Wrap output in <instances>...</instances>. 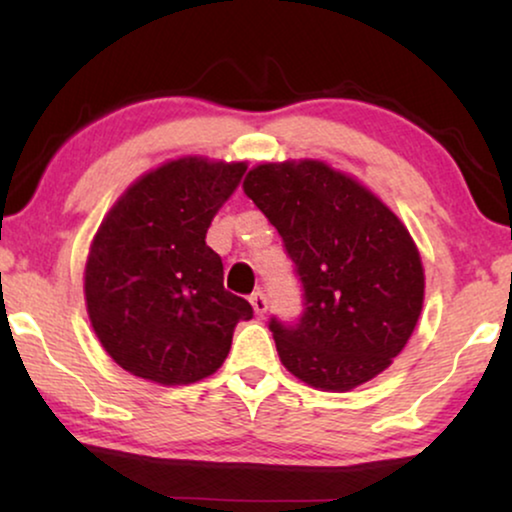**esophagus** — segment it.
<instances>
[{"label": "esophagus", "instance_id": "34e87169", "mask_svg": "<svg viewBox=\"0 0 512 512\" xmlns=\"http://www.w3.org/2000/svg\"><path fill=\"white\" fill-rule=\"evenodd\" d=\"M249 303H251V307H254V312L258 314V317H263V314L268 312V298H265V293H263V291L251 293Z\"/></svg>", "mask_w": 512, "mask_h": 512}]
</instances>
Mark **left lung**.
<instances>
[{"instance_id": "left-lung-1", "label": "left lung", "mask_w": 512, "mask_h": 512, "mask_svg": "<svg viewBox=\"0 0 512 512\" xmlns=\"http://www.w3.org/2000/svg\"><path fill=\"white\" fill-rule=\"evenodd\" d=\"M244 193L277 228L303 289L298 319L268 324L284 366L324 391L380 375L422 312L424 270L408 228L319 160L258 165Z\"/></svg>"}]
</instances>
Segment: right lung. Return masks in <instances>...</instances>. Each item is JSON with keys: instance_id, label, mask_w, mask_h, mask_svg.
Wrapping results in <instances>:
<instances>
[{"instance_id": "1", "label": "right lung", "mask_w": 512, "mask_h": 512, "mask_svg": "<svg viewBox=\"0 0 512 512\" xmlns=\"http://www.w3.org/2000/svg\"><path fill=\"white\" fill-rule=\"evenodd\" d=\"M247 172L244 163L179 158L144 174L111 207L86 263L88 317L128 373L191 384L226 361L233 331L254 317L223 289L207 228Z\"/></svg>"}]
</instances>
